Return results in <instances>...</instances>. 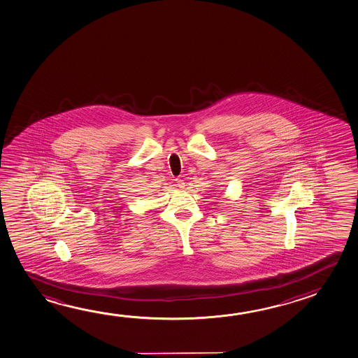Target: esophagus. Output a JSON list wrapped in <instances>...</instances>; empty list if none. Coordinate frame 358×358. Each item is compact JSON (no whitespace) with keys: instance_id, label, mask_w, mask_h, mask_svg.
Returning a JSON list of instances; mask_svg holds the SVG:
<instances>
[{"instance_id":"obj_1","label":"esophagus","mask_w":358,"mask_h":358,"mask_svg":"<svg viewBox=\"0 0 358 358\" xmlns=\"http://www.w3.org/2000/svg\"><path fill=\"white\" fill-rule=\"evenodd\" d=\"M176 185H178L179 188H185V182H184V180H182V179H180V178H176Z\"/></svg>"}]
</instances>
